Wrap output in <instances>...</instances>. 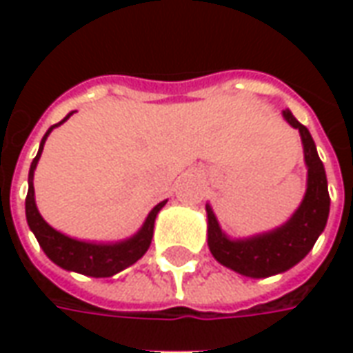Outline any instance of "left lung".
<instances>
[{
	"instance_id": "obj_1",
	"label": "left lung",
	"mask_w": 353,
	"mask_h": 353,
	"mask_svg": "<svg viewBox=\"0 0 353 353\" xmlns=\"http://www.w3.org/2000/svg\"><path fill=\"white\" fill-rule=\"evenodd\" d=\"M283 119L301 134L304 164H306V192L288 221L268 232L250 238H230L223 232L214 210L206 204L208 248L217 263L248 278H268L295 266L310 253L329 217V191L323 162L308 128L285 109Z\"/></svg>"
}]
</instances>
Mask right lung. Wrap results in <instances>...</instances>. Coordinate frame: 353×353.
Wrapping results in <instances>:
<instances>
[{"label":"right lung","mask_w":353,"mask_h":353,"mask_svg":"<svg viewBox=\"0 0 353 353\" xmlns=\"http://www.w3.org/2000/svg\"><path fill=\"white\" fill-rule=\"evenodd\" d=\"M73 113L75 111L68 113L60 123L52 124L47 130V134L43 136L41 143H39V151L32 161L30 174H28L26 219L28 225H30V230L34 232L37 242L41 245V250L54 265L64 268V270H70V272H79L85 274V276H92V278H109V276L128 268V266L134 265L136 261L145 255L149 245H151V240H153L154 219L164 208L166 200L159 202L149 212L145 221L139 227L136 234H132L130 238H124V240H119V242H85V240H77V238L68 236L64 232L52 229L49 223L43 219L39 210L35 206L34 172L37 168V162H39V157L43 153V145H45L50 132L60 124H64Z\"/></svg>","instance_id":"right-lung-1"}]
</instances>
